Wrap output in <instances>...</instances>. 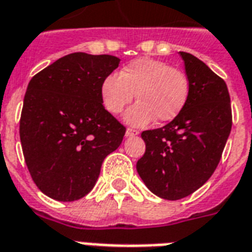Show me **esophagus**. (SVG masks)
I'll return each instance as SVG.
<instances>
[{
  "mask_svg": "<svg viewBox=\"0 0 252 252\" xmlns=\"http://www.w3.org/2000/svg\"><path fill=\"white\" fill-rule=\"evenodd\" d=\"M136 134H139V130L132 129V128H128V129L126 130V137H130V136H136Z\"/></svg>",
  "mask_w": 252,
  "mask_h": 252,
  "instance_id": "1",
  "label": "esophagus"
}]
</instances>
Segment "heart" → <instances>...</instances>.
Masks as SVG:
<instances>
[{
  "label": "heart",
  "mask_w": 252,
  "mask_h": 252,
  "mask_svg": "<svg viewBox=\"0 0 252 252\" xmlns=\"http://www.w3.org/2000/svg\"><path fill=\"white\" fill-rule=\"evenodd\" d=\"M134 94L139 101L124 115L128 124L145 126L155 119L166 123L177 118L185 107L189 80L169 63L140 58L123 67L119 75H108L100 86L103 105L112 115L122 113Z\"/></svg>",
  "instance_id": "obj_1"
}]
</instances>
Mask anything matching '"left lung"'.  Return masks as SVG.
Wrapping results in <instances>:
<instances>
[{"label": "left lung", "mask_w": 252, "mask_h": 252, "mask_svg": "<svg viewBox=\"0 0 252 252\" xmlns=\"http://www.w3.org/2000/svg\"><path fill=\"white\" fill-rule=\"evenodd\" d=\"M189 80V96L177 118L162 128L144 130L145 153L137 173L153 194L176 201L211 177L231 130L227 86L189 53L180 51Z\"/></svg>", "instance_id": "obj_1"}]
</instances>
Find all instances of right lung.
I'll list each match as a JSON object with an SVG mask.
<instances>
[{
	"label": "right lung",
	"mask_w": 252,
	"mask_h": 252,
	"mask_svg": "<svg viewBox=\"0 0 252 252\" xmlns=\"http://www.w3.org/2000/svg\"><path fill=\"white\" fill-rule=\"evenodd\" d=\"M119 63L113 55L72 53L30 80L19 137L32 181L50 198L71 202L88 194L104 158L122 144L126 126L100 97Z\"/></svg>",
	"instance_id": "add662e5"
}]
</instances>
